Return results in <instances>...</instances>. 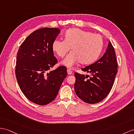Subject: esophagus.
I'll use <instances>...</instances> for the list:
<instances>
[{"label":"esophagus","mask_w":134,"mask_h":134,"mask_svg":"<svg viewBox=\"0 0 134 134\" xmlns=\"http://www.w3.org/2000/svg\"><path fill=\"white\" fill-rule=\"evenodd\" d=\"M67 72H68V74H72V71H71L70 69H68L67 70Z\"/></svg>","instance_id":"1"}]
</instances>
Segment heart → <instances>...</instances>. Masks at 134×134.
Masks as SVG:
<instances>
[{
	"instance_id": "heart-1",
	"label": "heart",
	"mask_w": 134,
	"mask_h": 134,
	"mask_svg": "<svg viewBox=\"0 0 134 134\" xmlns=\"http://www.w3.org/2000/svg\"><path fill=\"white\" fill-rule=\"evenodd\" d=\"M64 38V40H54L52 43V49L58 56L63 58L71 47L72 51L62 62L65 66L70 69L79 62L86 64L96 60L103 45V38L100 35L79 28L68 29Z\"/></svg>"
}]
</instances>
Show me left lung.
<instances>
[{
  "mask_svg": "<svg viewBox=\"0 0 134 134\" xmlns=\"http://www.w3.org/2000/svg\"><path fill=\"white\" fill-rule=\"evenodd\" d=\"M115 52L111 42H109L103 56L96 63L82 68L91 74L85 76L75 73L74 90L77 96L85 102L94 104L100 102L109 94L118 72Z\"/></svg>",
  "mask_w": 134,
  "mask_h": 134,
  "instance_id": "obj_1",
  "label": "left lung"
}]
</instances>
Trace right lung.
Instances as JSON below:
<instances>
[{"label": "right lung", "mask_w": 134, "mask_h": 134, "mask_svg": "<svg viewBox=\"0 0 134 134\" xmlns=\"http://www.w3.org/2000/svg\"><path fill=\"white\" fill-rule=\"evenodd\" d=\"M60 32L58 28L37 29L25 38L18 52L15 74L19 86L27 98L39 105L56 98L67 76L65 66L49 71L58 61L52 43Z\"/></svg>", "instance_id": "add662e5"}]
</instances>
